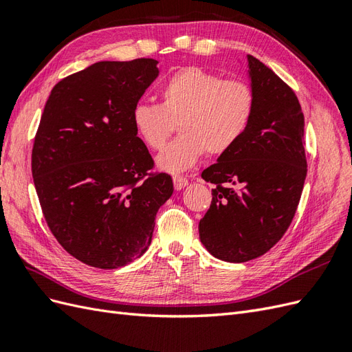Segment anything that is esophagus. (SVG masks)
<instances>
[{
    "mask_svg": "<svg viewBox=\"0 0 352 352\" xmlns=\"http://www.w3.org/2000/svg\"><path fill=\"white\" fill-rule=\"evenodd\" d=\"M173 182H174L175 190H182V188H184V187L188 184L187 178H184V177H179V175H175V177L173 178Z\"/></svg>",
    "mask_w": 352,
    "mask_h": 352,
    "instance_id": "esophagus-1",
    "label": "esophagus"
}]
</instances>
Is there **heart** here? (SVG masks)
<instances>
[{
    "label": "heart",
    "instance_id": "obj_1",
    "mask_svg": "<svg viewBox=\"0 0 352 352\" xmlns=\"http://www.w3.org/2000/svg\"><path fill=\"white\" fill-rule=\"evenodd\" d=\"M256 108L254 90L241 78H223L199 67H186L160 87V104L133 108L132 124L151 150L165 146L179 126L182 135L162 150L157 166L184 173L205 155L220 156L244 137Z\"/></svg>",
    "mask_w": 352,
    "mask_h": 352
}]
</instances>
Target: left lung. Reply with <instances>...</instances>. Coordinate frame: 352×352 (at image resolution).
<instances>
[{
  "label": "left lung",
  "instance_id": "8db88e82",
  "mask_svg": "<svg viewBox=\"0 0 352 352\" xmlns=\"http://www.w3.org/2000/svg\"><path fill=\"white\" fill-rule=\"evenodd\" d=\"M256 108L247 132L202 173L215 184L199 238L224 262L263 256L294 217L306 178L305 119L296 94L272 69L248 55Z\"/></svg>",
  "mask_w": 352,
  "mask_h": 352
}]
</instances>
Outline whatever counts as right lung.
Masks as SVG:
<instances>
[{"label":"right lung","mask_w":352,"mask_h":352,"mask_svg":"<svg viewBox=\"0 0 352 352\" xmlns=\"http://www.w3.org/2000/svg\"><path fill=\"white\" fill-rule=\"evenodd\" d=\"M157 60H101L52 89L32 147V177L53 236L99 269L146 253L159 208L174 192L133 129L132 111Z\"/></svg>","instance_id":"1"}]
</instances>
